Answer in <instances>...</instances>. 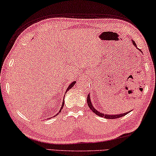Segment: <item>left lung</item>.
<instances>
[{"mask_svg": "<svg viewBox=\"0 0 156 156\" xmlns=\"http://www.w3.org/2000/svg\"><path fill=\"white\" fill-rule=\"evenodd\" d=\"M132 42H133V44L135 46V47L137 48V46H136V44H135V42L132 40ZM137 49H138V48H137ZM142 52V51H141ZM87 105L89 106V108H90V110L92 111L93 112L95 113L97 115H98V116L100 117H102V118H106V119H116V118H121V117H123L125 116V115H126L127 114H128L129 112H131L132 110H130V112H125L123 113V114H117V115H108V114H105V113H103V112H101L100 111H98V110H96L95 108H94V106H93L92 103V101H91V99H90V94H88L87 95Z\"/></svg>", "mask_w": 156, "mask_h": 156, "instance_id": "8db88e82", "label": "left lung"}]
</instances>
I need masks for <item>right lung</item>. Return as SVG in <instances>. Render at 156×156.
Wrapping results in <instances>:
<instances>
[{
  "label": "right lung",
  "mask_w": 156,
  "mask_h": 156,
  "mask_svg": "<svg viewBox=\"0 0 156 156\" xmlns=\"http://www.w3.org/2000/svg\"><path fill=\"white\" fill-rule=\"evenodd\" d=\"M75 83H76V81H74V82H72V83H71V84H69V87H67V89H66V92H67L68 90H69L71 88H72V87H73L74 85V84H75ZM64 100H63V102H62V107H61V108H60V110L58 111V112L57 114H56V115H58L59 114V113L61 112V110H62V108H63V107H64ZM56 115H54V117L56 116Z\"/></svg>",
  "instance_id": "right-lung-1"
}]
</instances>
